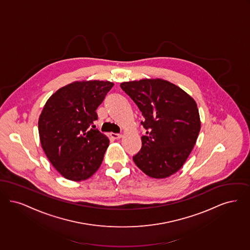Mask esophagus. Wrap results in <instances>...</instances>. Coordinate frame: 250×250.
Masks as SVG:
<instances>
[{"instance_id":"esophagus-1","label":"esophagus","mask_w":250,"mask_h":250,"mask_svg":"<svg viewBox=\"0 0 250 250\" xmlns=\"http://www.w3.org/2000/svg\"><path fill=\"white\" fill-rule=\"evenodd\" d=\"M111 136L115 139H120L122 137V134H120V133H111Z\"/></svg>"}]
</instances>
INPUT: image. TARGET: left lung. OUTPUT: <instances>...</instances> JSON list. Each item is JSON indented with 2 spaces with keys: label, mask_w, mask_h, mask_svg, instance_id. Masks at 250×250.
Here are the masks:
<instances>
[{
  "label": "left lung",
  "mask_w": 250,
  "mask_h": 250,
  "mask_svg": "<svg viewBox=\"0 0 250 250\" xmlns=\"http://www.w3.org/2000/svg\"><path fill=\"white\" fill-rule=\"evenodd\" d=\"M122 90L142 112V148L133 156L136 166L150 177L165 178L187 161L198 138L201 121L195 101L163 79L123 82Z\"/></svg>",
  "instance_id": "obj_1"
}]
</instances>
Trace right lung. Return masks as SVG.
I'll return each mask as SVG.
<instances>
[{
    "mask_svg": "<svg viewBox=\"0 0 250 250\" xmlns=\"http://www.w3.org/2000/svg\"><path fill=\"white\" fill-rule=\"evenodd\" d=\"M114 86L109 81H82L60 88L49 98L38 121L43 151L69 180H86L103 163L108 138L94 129L98 106Z\"/></svg>",
    "mask_w": 250,
    "mask_h": 250,
    "instance_id": "obj_1",
    "label": "right lung"
}]
</instances>
